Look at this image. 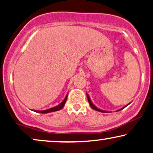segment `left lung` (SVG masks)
Instances as JSON below:
<instances>
[{
	"mask_svg": "<svg viewBox=\"0 0 153 153\" xmlns=\"http://www.w3.org/2000/svg\"><path fill=\"white\" fill-rule=\"evenodd\" d=\"M87 99H88V101H89V105H90V106H91V107L92 109H94V110H96V111H100V112H106V111H102V110H101V109H98L97 107H96V106H94V105H93V103L91 102V100H90V98H89V95H88V94H87ZM124 107L123 108H122V109H119V110H118V111H120V110H121V109H124L125 107Z\"/></svg>",
	"mask_w": 153,
	"mask_h": 153,
	"instance_id": "8db88e82",
	"label": "left lung"
}]
</instances>
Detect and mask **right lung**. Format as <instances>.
<instances>
[{
  "label": "right lung",
  "mask_w": 153,
  "mask_h": 153,
  "mask_svg": "<svg viewBox=\"0 0 153 153\" xmlns=\"http://www.w3.org/2000/svg\"><path fill=\"white\" fill-rule=\"evenodd\" d=\"M67 96H68V95L66 96V98H64V100L62 101V103H60V104L59 105H57V106H56L55 107H53V108L46 109V110H44V111H36V112L41 113V114H46V113H49V112H53V111H59L61 109L63 108V107L64 106V105H65L66 99H67Z\"/></svg>",
  "instance_id": "right-lung-1"
}]
</instances>
